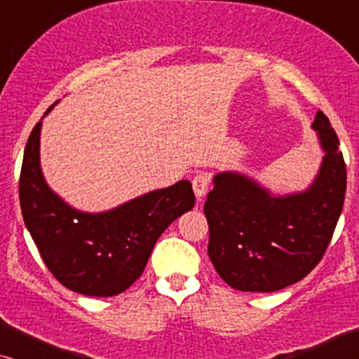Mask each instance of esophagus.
<instances>
[{
    "instance_id": "esophagus-1",
    "label": "esophagus",
    "mask_w": 359,
    "mask_h": 359,
    "mask_svg": "<svg viewBox=\"0 0 359 359\" xmlns=\"http://www.w3.org/2000/svg\"><path fill=\"white\" fill-rule=\"evenodd\" d=\"M209 184H210V176L208 173H198L193 180V189L194 194L198 199H203L209 191Z\"/></svg>"
}]
</instances>
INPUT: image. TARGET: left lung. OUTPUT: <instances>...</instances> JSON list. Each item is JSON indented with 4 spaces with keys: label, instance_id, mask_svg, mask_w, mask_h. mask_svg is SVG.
Here are the masks:
<instances>
[{
    "label": "left lung",
    "instance_id": "8db88e82",
    "mask_svg": "<svg viewBox=\"0 0 359 359\" xmlns=\"http://www.w3.org/2000/svg\"><path fill=\"white\" fill-rule=\"evenodd\" d=\"M323 158L302 191L274 194L235 170L214 175L204 204L208 253L219 276L245 292H274L306 278L330 243L346 191L340 140L328 117L312 122Z\"/></svg>",
    "mask_w": 359,
    "mask_h": 359
}]
</instances>
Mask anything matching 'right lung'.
<instances>
[{"mask_svg":"<svg viewBox=\"0 0 359 359\" xmlns=\"http://www.w3.org/2000/svg\"><path fill=\"white\" fill-rule=\"evenodd\" d=\"M57 104L53 102L43 117ZM43 117L24 150L19 180L24 224L43 263L63 286L83 296H117L140 278L168 225L194 208L193 186L181 180L101 212L73 208L42 173Z\"/></svg>","mask_w":359,"mask_h":359,"instance_id":"obj_1","label":"right lung"}]
</instances>
